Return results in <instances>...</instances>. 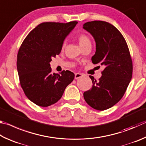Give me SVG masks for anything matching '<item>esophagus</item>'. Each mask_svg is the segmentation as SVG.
<instances>
[{"instance_id":"1","label":"esophagus","mask_w":146,"mask_h":146,"mask_svg":"<svg viewBox=\"0 0 146 146\" xmlns=\"http://www.w3.org/2000/svg\"><path fill=\"white\" fill-rule=\"evenodd\" d=\"M83 76H84L83 74H82V73H75V79H76H76H78V78L82 77Z\"/></svg>"}]
</instances>
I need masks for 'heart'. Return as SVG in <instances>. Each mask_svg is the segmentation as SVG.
I'll return each instance as SVG.
<instances>
[{
	"mask_svg": "<svg viewBox=\"0 0 146 146\" xmlns=\"http://www.w3.org/2000/svg\"><path fill=\"white\" fill-rule=\"evenodd\" d=\"M78 40L79 42V44H80V46H82L84 45V44H86L87 43H89L90 42V39L89 38V37L84 34H80V35L78 36ZM66 41H64L62 44V48L64 49L66 47Z\"/></svg>",
	"mask_w": 146,
	"mask_h": 146,
	"instance_id": "obj_1",
	"label": "heart"
}]
</instances>
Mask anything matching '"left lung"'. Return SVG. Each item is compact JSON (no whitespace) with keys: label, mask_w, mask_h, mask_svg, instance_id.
Wrapping results in <instances>:
<instances>
[{"label":"left lung","mask_w":146,"mask_h":146,"mask_svg":"<svg viewBox=\"0 0 146 146\" xmlns=\"http://www.w3.org/2000/svg\"><path fill=\"white\" fill-rule=\"evenodd\" d=\"M83 28L96 41L92 63L105 66L98 80L89 76L92 87L84 92V98L92 108L105 110L121 100L130 82L133 73L130 53L123 36L110 23L92 21L84 23Z\"/></svg>","instance_id":"8db88e82"}]
</instances>
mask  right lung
<instances>
[{"label": "right lung", "instance_id": "add662e5", "mask_svg": "<svg viewBox=\"0 0 146 146\" xmlns=\"http://www.w3.org/2000/svg\"><path fill=\"white\" fill-rule=\"evenodd\" d=\"M78 22H43L31 31L17 55L20 83L29 100L46 107L57 102L75 75L68 70L52 73L50 62L59 55L64 39Z\"/></svg>", "mask_w": 146, "mask_h": 146}]
</instances>
